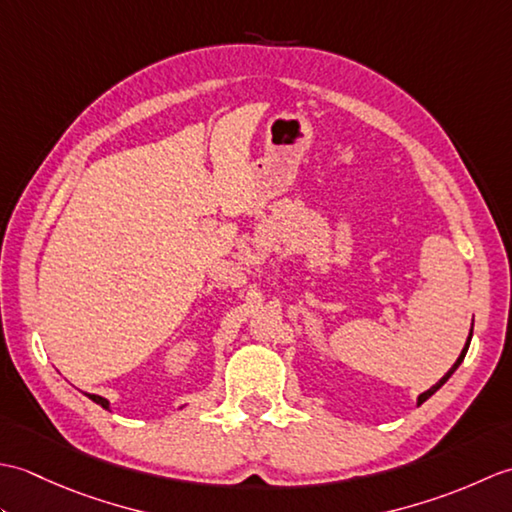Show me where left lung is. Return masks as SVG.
Segmentation results:
<instances>
[{"mask_svg": "<svg viewBox=\"0 0 512 512\" xmlns=\"http://www.w3.org/2000/svg\"><path fill=\"white\" fill-rule=\"evenodd\" d=\"M471 336H473V328H471V334H469V339H466V345H464V350H462V354L458 356V361H455V363H453V367L449 369V372H447V374H444V376H442V378L438 380V383H436V385H433L431 389H427V391H424V394H420V396H418V405H422V402H424V400H427V398H431L433 394H436V391H438V389H440V387H442L444 383H447V380L451 378V374L455 372V369H458V367H460V363L464 361V356H466V350H469Z\"/></svg>", "mask_w": 512, "mask_h": 512, "instance_id": "8db88e82", "label": "left lung"}]
</instances>
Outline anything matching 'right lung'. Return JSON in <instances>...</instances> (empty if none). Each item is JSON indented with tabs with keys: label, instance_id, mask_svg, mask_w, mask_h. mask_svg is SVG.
I'll return each mask as SVG.
<instances>
[{
	"label": "right lung",
	"instance_id": "add662e5",
	"mask_svg": "<svg viewBox=\"0 0 512 512\" xmlns=\"http://www.w3.org/2000/svg\"><path fill=\"white\" fill-rule=\"evenodd\" d=\"M88 398H90V400H94V402H96V405H101L103 409H110V400H105L103 396H96V394H88Z\"/></svg>",
	"mask_w": 512,
	"mask_h": 512
}]
</instances>
